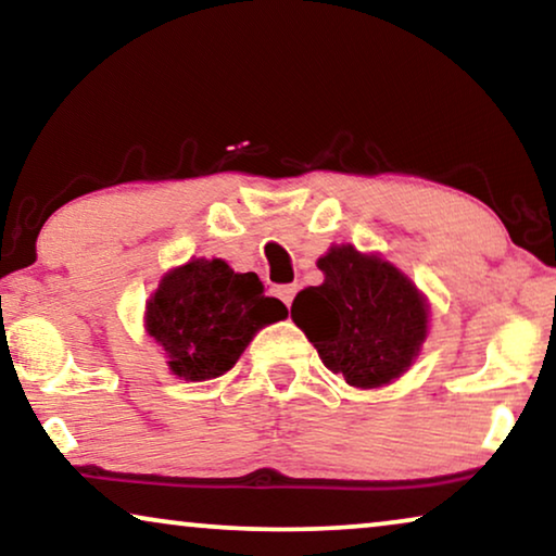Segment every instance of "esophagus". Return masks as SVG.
Masks as SVG:
<instances>
[{"mask_svg": "<svg viewBox=\"0 0 556 556\" xmlns=\"http://www.w3.org/2000/svg\"><path fill=\"white\" fill-rule=\"evenodd\" d=\"M295 291H299V288H295V286H278V288H276V295H278L280 301L286 303V306H291Z\"/></svg>", "mask_w": 556, "mask_h": 556, "instance_id": "obj_1", "label": "esophagus"}]
</instances>
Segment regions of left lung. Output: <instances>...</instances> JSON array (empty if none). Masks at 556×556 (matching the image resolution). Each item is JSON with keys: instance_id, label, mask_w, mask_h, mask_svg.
<instances>
[{"instance_id": "1", "label": "left lung", "mask_w": 556, "mask_h": 556, "mask_svg": "<svg viewBox=\"0 0 556 556\" xmlns=\"http://www.w3.org/2000/svg\"><path fill=\"white\" fill-rule=\"evenodd\" d=\"M321 286L293 299L291 318L316 346L324 367L346 384L377 390L392 384L428 339L430 303L397 265L354 245H331L316 261Z\"/></svg>"}]
</instances>
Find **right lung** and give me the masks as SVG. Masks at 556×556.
Returning <instances> with one entry per match:
<instances>
[{"mask_svg":"<svg viewBox=\"0 0 556 556\" xmlns=\"http://www.w3.org/2000/svg\"><path fill=\"white\" fill-rule=\"evenodd\" d=\"M286 316L255 273H235L219 257H192L159 280L143 329L162 346L174 377L204 382L232 369L255 333Z\"/></svg>","mask_w":556,"mask_h":556,"instance_id":"obj_1","label":"right lung"}]
</instances>
